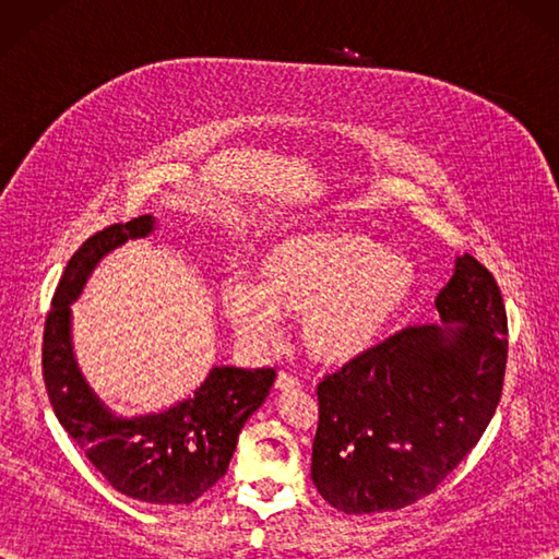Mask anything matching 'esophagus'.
Returning a JSON list of instances; mask_svg holds the SVG:
<instances>
[{"label": "esophagus", "instance_id": "esophagus-1", "mask_svg": "<svg viewBox=\"0 0 559 559\" xmlns=\"http://www.w3.org/2000/svg\"><path fill=\"white\" fill-rule=\"evenodd\" d=\"M276 389L278 391H298L300 389V379L288 374V372H281L278 379H276Z\"/></svg>", "mask_w": 559, "mask_h": 559}]
</instances>
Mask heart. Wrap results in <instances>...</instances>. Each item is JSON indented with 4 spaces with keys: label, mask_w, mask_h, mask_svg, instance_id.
Returning <instances> with one entry per match:
<instances>
[{
    "label": "heart",
    "mask_w": 559,
    "mask_h": 559,
    "mask_svg": "<svg viewBox=\"0 0 559 559\" xmlns=\"http://www.w3.org/2000/svg\"><path fill=\"white\" fill-rule=\"evenodd\" d=\"M420 290L415 261L370 235L312 230L283 237L257 261V286L230 278L221 307L237 336L273 341L281 314L302 317L317 362L343 367L370 355Z\"/></svg>",
    "instance_id": "heart-1"
}]
</instances>
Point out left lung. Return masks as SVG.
I'll return each mask as SVG.
<instances>
[{"label":"left lung","instance_id":"left-lung-1","mask_svg":"<svg viewBox=\"0 0 559 559\" xmlns=\"http://www.w3.org/2000/svg\"><path fill=\"white\" fill-rule=\"evenodd\" d=\"M439 324L408 326L319 382L312 480L346 514L430 495L478 444L502 396L507 312L471 254L437 293Z\"/></svg>","mask_w":559,"mask_h":559}]
</instances>
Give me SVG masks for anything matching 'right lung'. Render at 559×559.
<instances>
[{
	"instance_id": "right-lung-1",
	"label": "right lung",
	"mask_w": 559,
	"mask_h": 559,
	"mask_svg": "<svg viewBox=\"0 0 559 559\" xmlns=\"http://www.w3.org/2000/svg\"><path fill=\"white\" fill-rule=\"evenodd\" d=\"M153 230V216L115 223L69 259L45 319L43 377L59 425L117 492L151 504H192L225 476L237 435L266 401L276 372L216 365L192 396L165 411L124 418L105 406L79 370L71 305L100 259Z\"/></svg>"
}]
</instances>
